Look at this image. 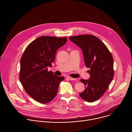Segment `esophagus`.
<instances>
[{"label": "esophagus", "mask_w": 132, "mask_h": 132, "mask_svg": "<svg viewBox=\"0 0 132 132\" xmlns=\"http://www.w3.org/2000/svg\"><path fill=\"white\" fill-rule=\"evenodd\" d=\"M67 78H68L70 80H76V78H72V77H67Z\"/></svg>", "instance_id": "obj_1"}]
</instances>
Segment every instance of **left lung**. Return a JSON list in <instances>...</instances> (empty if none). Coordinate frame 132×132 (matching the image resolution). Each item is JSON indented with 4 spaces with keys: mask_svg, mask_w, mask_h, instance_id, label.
<instances>
[{
    "mask_svg": "<svg viewBox=\"0 0 132 132\" xmlns=\"http://www.w3.org/2000/svg\"><path fill=\"white\" fill-rule=\"evenodd\" d=\"M69 38L81 48L85 65L90 69L89 79L80 80L86 88L79 96L86 101L95 102L103 95L113 78L112 55L105 45L93 35H79Z\"/></svg>",
    "mask_w": 132,
    "mask_h": 132,
    "instance_id": "left-lung-1",
    "label": "left lung"
}]
</instances>
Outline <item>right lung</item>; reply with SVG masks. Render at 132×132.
Instances as JSON below:
<instances>
[{"label": "right lung", "instance_id": "obj_1", "mask_svg": "<svg viewBox=\"0 0 132 132\" xmlns=\"http://www.w3.org/2000/svg\"><path fill=\"white\" fill-rule=\"evenodd\" d=\"M67 37L42 36L27 47L20 60L19 79L26 92L37 102L47 103L57 93L64 77L48 71L57 50L67 42Z\"/></svg>", "mask_w": 132, "mask_h": 132}]
</instances>
